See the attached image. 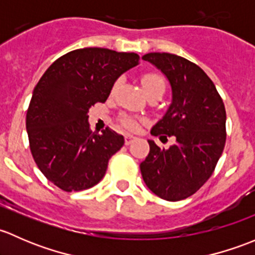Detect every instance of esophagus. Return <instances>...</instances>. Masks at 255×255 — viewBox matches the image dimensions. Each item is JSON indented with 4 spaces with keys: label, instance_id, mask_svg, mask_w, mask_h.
Returning <instances> with one entry per match:
<instances>
[{
    "label": "esophagus",
    "instance_id": "obj_1",
    "mask_svg": "<svg viewBox=\"0 0 255 255\" xmlns=\"http://www.w3.org/2000/svg\"><path fill=\"white\" fill-rule=\"evenodd\" d=\"M134 139H135L134 135H132V134H126V135H125V143H126V145H129V144L132 143Z\"/></svg>",
    "mask_w": 255,
    "mask_h": 255
}]
</instances>
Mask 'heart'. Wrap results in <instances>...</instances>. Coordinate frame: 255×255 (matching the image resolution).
I'll return each instance as SVG.
<instances>
[{
  "label": "heart",
  "instance_id": "1",
  "mask_svg": "<svg viewBox=\"0 0 255 255\" xmlns=\"http://www.w3.org/2000/svg\"><path fill=\"white\" fill-rule=\"evenodd\" d=\"M142 85L143 89L145 91L146 95H149L150 92L156 91V90H165V81L161 76L156 75V74H145L142 78ZM122 123L125 127H127L128 129H137L139 123L137 120H134L133 117H123Z\"/></svg>",
  "mask_w": 255,
  "mask_h": 255
}]
</instances>
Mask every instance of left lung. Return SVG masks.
<instances>
[{"instance_id":"8db88e82","label":"left lung","mask_w":255,"mask_h":255,"mask_svg":"<svg viewBox=\"0 0 255 255\" xmlns=\"http://www.w3.org/2000/svg\"><path fill=\"white\" fill-rule=\"evenodd\" d=\"M142 59L160 70L171 87L170 105L150 133L174 137L176 142L161 149L149 139L150 150L140 171L153 194L180 201L210 179L222 155L225 105L206 73L187 59L169 53H148Z\"/></svg>"}]
</instances>
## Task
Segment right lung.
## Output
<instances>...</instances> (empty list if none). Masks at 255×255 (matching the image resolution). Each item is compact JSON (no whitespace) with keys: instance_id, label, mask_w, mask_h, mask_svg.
Here are the masks:
<instances>
[{"instance_id":"right-lung-1","label":"right lung","mask_w":255,"mask_h":255,"mask_svg":"<svg viewBox=\"0 0 255 255\" xmlns=\"http://www.w3.org/2000/svg\"><path fill=\"white\" fill-rule=\"evenodd\" d=\"M138 64L135 53L84 48L49 66L34 87L25 120L33 159L49 181L68 192L101 181L125 138L109 127L101 134L91 132L87 113Z\"/></svg>"}]
</instances>
